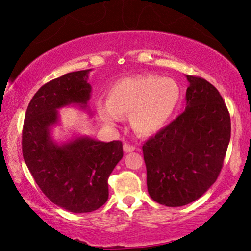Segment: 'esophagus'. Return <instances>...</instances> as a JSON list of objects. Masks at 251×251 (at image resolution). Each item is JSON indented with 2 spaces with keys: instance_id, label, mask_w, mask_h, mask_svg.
Segmentation results:
<instances>
[{
  "instance_id": "esophagus-1",
  "label": "esophagus",
  "mask_w": 251,
  "mask_h": 251,
  "mask_svg": "<svg viewBox=\"0 0 251 251\" xmlns=\"http://www.w3.org/2000/svg\"><path fill=\"white\" fill-rule=\"evenodd\" d=\"M134 151H135V147L133 145H129V144H124V151L125 152H130Z\"/></svg>"
}]
</instances>
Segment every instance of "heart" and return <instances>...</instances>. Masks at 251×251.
Instances as JSON below:
<instances>
[{"label":"heart","instance_id":"heart-1","mask_svg":"<svg viewBox=\"0 0 251 251\" xmlns=\"http://www.w3.org/2000/svg\"><path fill=\"white\" fill-rule=\"evenodd\" d=\"M181 100V90L175 80L155 75H143L117 80L108 91L107 103L97 104L100 117L113 125L120 115L130 114L136 133H156L172 120Z\"/></svg>","mask_w":251,"mask_h":251}]
</instances>
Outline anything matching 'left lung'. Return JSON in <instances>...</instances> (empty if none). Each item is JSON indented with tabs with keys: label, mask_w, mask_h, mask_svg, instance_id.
Here are the masks:
<instances>
[{
	"label": "left lung",
	"mask_w": 251,
	"mask_h": 251,
	"mask_svg": "<svg viewBox=\"0 0 251 251\" xmlns=\"http://www.w3.org/2000/svg\"><path fill=\"white\" fill-rule=\"evenodd\" d=\"M186 77V109L143 145L148 194L168 207L188 205L209 189L230 141V115L217 88Z\"/></svg>",
	"instance_id": "1"
}]
</instances>
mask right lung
Masks as SVG:
<instances>
[{"instance_id":"right-lung-1","label":"right lung","mask_w":251,"mask_h":251,"mask_svg":"<svg viewBox=\"0 0 251 251\" xmlns=\"http://www.w3.org/2000/svg\"><path fill=\"white\" fill-rule=\"evenodd\" d=\"M91 70L72 72L43 85L27 106L22 131L25 164L42 192L55 205L75 214L99 209L108 199V177L123 158L121 141L104 143L79 136L57 144L50 129L57 109L86 108Z\"/></svg>"}]
</instances>
